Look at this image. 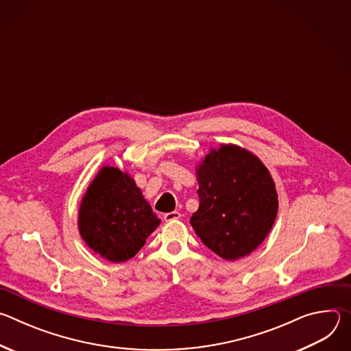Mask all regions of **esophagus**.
<instances>
[{
  "label": "esophagus",
  "mask_w": 351,
  "mask_h": 351,
  "mask_svg": "<svg viewBox=\"0 0 351 351\" xmlns=\"http://www.w3.org/2000/svg\"><path fill=\"white\" fill-rule=\"evenodd\" d=\"M180 218V214L178 211H172V213H167L164 214V219L167 222H171V221H175V219H179Z\"/></svg>",
  "instance_id": "1"
}]
</instances>
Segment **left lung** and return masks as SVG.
<instances>
[{
    "label": "left lung",
    "mask_w": 351,
    "mask_h": 351,
    "mask_svg": "<svg viewBox=\"0 0 351 351\" xmlns=\"http://www.w3.org/2000/svg\"><path fill=\"white\" fill-rule=\"evenodd\" d=\"M198 210L190 223L223 260L253 253L278 214V194L265 165L247 149L223 144L197 168Z\"/></svg>",
    "instance_id": "8db88e82"
}]
</instances>
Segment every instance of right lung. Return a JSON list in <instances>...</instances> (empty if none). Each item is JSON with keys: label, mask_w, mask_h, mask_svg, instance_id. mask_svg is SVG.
<instances>
[{"label": "right lung", "mask_w": 351, "mask_h": 351, "mask_svg": "<svg viewBox=\"0 0 351 351\" xmlns=\"http://www.w3.org/2000/svg\"><path fill=\"white\" fill-rule=\"evenodd\" d=\"M77 225L93 252L123 263L138 253L160 219L128 173L104 167L82 199Z\"/></svg>", "instance_id": "right-lung-1"}]
</instances>
